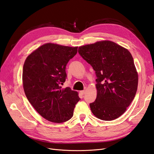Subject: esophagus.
Instances as JSON below:
<instances>
[{"instance_id":"obj_1","label":"esophagus","mask_w":154,"mask_h":154,"mask_svg":"<svg viewBox=\"0 0 154 154\" xmlns=\"http://www.w3.org/2000/svg\"><path fill=\"white\" fill-rule=\"evenodd\" d=\"M85 92H86V88H85V89H84V90H83V91H80V93H81V94H82V95H83V94H85Z\"/></svg>"}]
</instances>
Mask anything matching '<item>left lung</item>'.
I'll return each mask as SVG.
<instances>
[{"label":"left lung","instance_id":"1","mask_svg":"<svg viewBox=\"0 0 154 154\" xmlns=\"http://www.w3.org/2000/svg\"><path fill=\"white\" fill-rule=\"evenodd\" d=\"M78 53L95 71L97 97L90 103L92 112L101 120L122 116L136 96L138 75L129 51L111 41L81 46Z\"/></svg>","mask_w":154,"mask_h":154}]
</instances>
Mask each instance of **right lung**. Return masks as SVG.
Wrapping results in <instances>:
<instances>
[{
  "label": "right lung",
  "mask_w": 154,
  "mask_h": 154,
  "mask_svg": "<svg viewBox=\"0 0 154 154\" xmlns=\"http://www.w3.org/2000/svg\"><path fill=\"white\" fill-rule=\"evenodd\" d=\"M78 47L54 44L40 46L26 58L22 82L25 94L34 109L49 122L63 123L71 119L80 98L66 82L67 63L77 53Z\"/></svg>",
  "instance_id": "add662e5"
}]
</instances>
